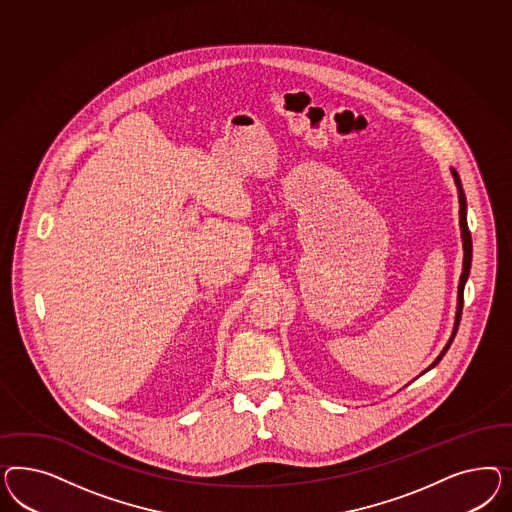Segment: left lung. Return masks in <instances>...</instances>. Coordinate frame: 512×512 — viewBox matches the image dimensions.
<instances>
[{"instance_id": "obj_1", "label": "left lung", "mask_w": 512, "mask_h": 512, "mask_svg": "<svg viewBox=\"0 0 512 512\" xmlns=\"http://www.w3.org/2000/svg\"><path fill=\"white\" fill-rule=\"evenodd\" d=\"M452 172V178H454V184H456V189H458V202H460V231H462V248H464V266H462V276H460V283H458V306H456V317H454V326H452V334H450L449 341H447V345L443 347V351L439 353V357L435 358L434 362L424 370L422 373L430 372L434 366L439 364V360L445 357V353L449 351L450 343L454 340V336H456V330H458V325H460V317H462V308H464V287L465 281L469 278V270H471V257H473V244H471V233H469V229H467V202H465V193L464 187H462V182H460V176H458V172L454 171V169H450Z\"/></svg>"}]
</instances>
